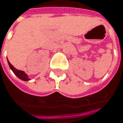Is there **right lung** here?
<instances>
[{
    "label": "right lung",
    "mask_w": 123,
    "mask_h": 123,
    "mask_svg": "<svg viewBox=\"0 0 123 123\" xmlns=\"http://www.w3.org/2000/svg\"><path fill=\"white\" fill-rule=\"evenodd\" d=\"M8 64H9V67H10V68L12 70V71L14 72V73L18 77V78L21 79V80H24V81H27V80H29V79L28 78L27 75H26V74H25V73L23 71H18V70L16 69L15 68H14V67L12 65L9 63V61H8Z\"/></svg>",
    "instance_id": "right-lung-1"
}]
</instances>
